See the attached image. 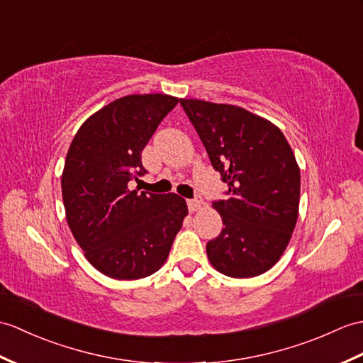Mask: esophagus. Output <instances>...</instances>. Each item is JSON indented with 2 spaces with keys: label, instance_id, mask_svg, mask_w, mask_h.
Here are the masks:
<instances>
[{
  "label": "esophagus",
  "instance_id": "obj_1",
  "mask_svg": "<svg viewBox=\"0 0 363 363\" xmlns=\"http://www.w3.org/2000/svg\"><path fill=\"white\" fill-rule=\"evenodd\" d=\"M187 206H189L190 212H196V210H199L201 206H202V198L199 195H196L195 198H191V199L187 201Z\"/></svg>",
  "mask_w": 363,
  "mask_h": 363
}]
</instances>
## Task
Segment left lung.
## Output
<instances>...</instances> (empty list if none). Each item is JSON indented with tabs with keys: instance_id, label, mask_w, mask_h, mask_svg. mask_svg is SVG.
Masks as SVG:
<instances>
[{
	"instance_id": "obj_1",
	"label": "left lung",
	"mask_w": 363,
	"mask_h": 363,
	"mask_svg": "<svg viewBox=\"0 0 363 363\" xmlns=\"http://www.w3.org/2000/svg\"><path fill=\"white\" fill-rule=\"evenodd\" d=\"M210 162L227 184L212 204L223 229L207 242L215 269L233 278L269 271L284 252L298 216L300 170L274 123L233 105L181 99Z\"/></svg>"
}]
</instances>
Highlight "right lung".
<instances>
[{
  "label": "right lung",
  "instance_id": "right-lung-1",
  "mask_svg": "<svg viewBox=\"0 0 363 363\" xmlns=\"http://www.w3.org/2000/svg\"><path fill=\"white\" fill-rule=\"evenodd\" d=\"M176 104L167 94L117 99L80 126L67 151L62 176L67 224L89 263L117 280L155 274L189 212L174 193L128 189L147 173L142 150Z\"/></svg>",
  "mask_w": 363,
  "mask_h": 363
}]
</instances>
